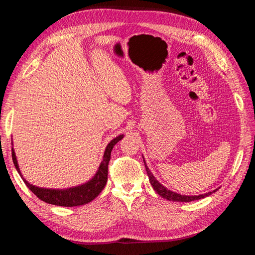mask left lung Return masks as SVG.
Instances as JSON below:
<instances>
[{"label": "left lung", "instance_id": "obj_1", "mask_svg": "<svg viewBox=\"0 0 255 255\" xmlns=\"http://www.w3.org/2000/svg\"><path fill=\"white\" fill-rule=\"evenodd\" d=\"M143 161H144V166H145V171L146 173H148V176H149V180H150V183L152 185V187L154 188V190H155L157 194L163 197L164 199H167L169 200V201H176V202H191V201H195V200H199V199H202V198H205V197H208L210 195H212L213 192H215L216 190H213V191H210V192H206V194L204 195H199V196H185V195H180L177 194V192H174V191H171L167 189L165 186H163L155 177H154V175L152 174V172L149 170L148 166H146L145 164V160L143 158Z\"/></svg>", "mask_w": 255, "mask_h": 255}]
</instances>
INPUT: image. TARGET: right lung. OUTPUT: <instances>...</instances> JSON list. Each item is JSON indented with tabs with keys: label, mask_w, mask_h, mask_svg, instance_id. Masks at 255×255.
Listing matches in <instances>:
<instances>
[{
	"label": "right lung",
	"mask_w": 255,
	"mask_h": 255,
	"mask_svg": "<svg viewBox=\"0 0 255 255\" xmlns=\"http://www.w3.org/2000/svg\"><path fill=\"white\" fill-rule=\"evenodd\" d=\"M123 138V135H119L107 144L103 160L100 164V167L98 169L97 173L92 177L90 181L85 183L80 186H75L67 189H51V188H41L37 187L33 184H29L24 177H23L19 165L16 157V153H14L13 149L11 152L13 165L16 167L17 171L19 172L20 176L22 177L23 182L25 183L26 186L30 189V191L39 198L42 201L47 202L49 204L58 205V206H79L84 205L86 203H89L95 198H97L100 192L102 191L104 186L107 182V173H109V161L111 159V153L114 148V145L120 141Z\"/></svg>",
	"instance_id": "1"
}]
</instances>
